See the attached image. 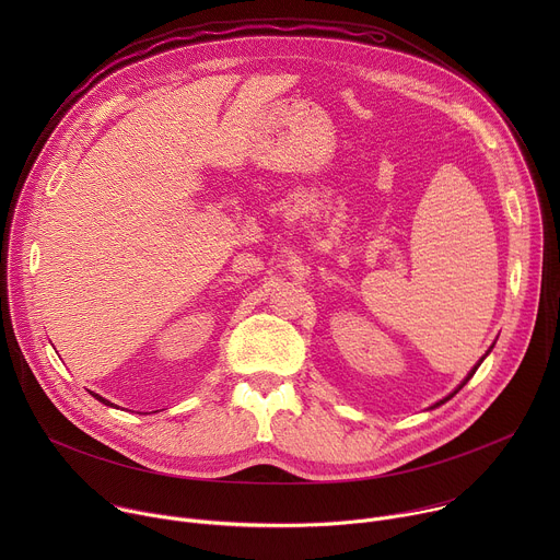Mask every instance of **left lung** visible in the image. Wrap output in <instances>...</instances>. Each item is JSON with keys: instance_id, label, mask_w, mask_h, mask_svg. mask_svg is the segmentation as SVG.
I'll list each match as a JSON object with an SVG mask.
<instances>
[{"instance_id": "left-lung-1", "label": "left lung", "mask_w": 560, "mask_h": 560, "mask_svg": "<svg viewBox=\"0 0 560 560\" xmlns=\"http://www.w3.org/2000/svg\"><path fill=\"white\" fill-rule=\"evenodd\" d=\"M492 348H494V343H492V346H490V350H488V352H486V354H483V357H481V361H478V363H476V365H474V368H471V370H469V372H467V376H465V378H463V381H460V383H458V385H456V387H454V389H452V392H450V394H447V396H445V398H441V401H436V404H434V406H432V408H430V410H434V408H439V406H443V404H447V401H450V398H452V396H454V394H456V392H458V389H460V387H463V385H465V383H467V381H469V378H471V376H474V372H476V370H478V365H481V363H483V359H486V357H488V354H490V352H492Z\"/></svg>"}]
</instances>
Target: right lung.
<instances>
[{"label": "right lung", "instance_id": "1", "mask_svg": "<svg viewBox=\"0 0 560 560\" xmlns=\"http://www.w3.org/2000/svg\"><path fill=\"white\" fill-rule=\"evenodd\" d=\"M91 394H93V396L97 398V401H100V404H104V406H110V408H115V406H113L110 401H106V398H104V396H100V394H95V392H91Z\"/></svg>", "mask_w": 560, "mask_h": 560}]
</instances>
